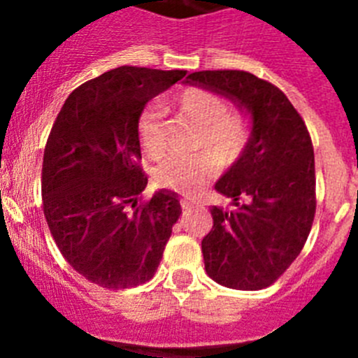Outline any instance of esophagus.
<instances>
[{
    "mask_svg": "<svg viewBox=\"0 0 358 358\" xmlns=\"http://www.w3.org/2000/svg\"><path fill=\"white\" fill-rule=\"evenodd\" d=\"M181 206H182V210H185V213H186L189 208L194 206V201H189V199H181Z\"/></svg>",
    "mask_w": 358,
    "mask_h": 358,
    "instance_id": "obj_1",
    "label": "esophagus"
}]
</instances>
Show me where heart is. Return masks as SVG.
I'll list each match as a JSON object with an SVG mask.
<instances>
[{
    "label": "heart",
    "instance_id": "b5f03b06",
    "mask_svg": "<svg viewBox=\"0 0 358 358\" xmlns=\"http://www.w3.org/2000/svg\"><path fill=\"white\" fill-rule=\"evenodd\" d=\"M176 103L182 115L201 127L199 147L208 148L222 163L238 159L251 136V122L245 113L229 110L222 94L199 85L182 90L176 96ZM138 140L145 154L150 157L163 156L166 150L164 110L159 103H150L141 113L138 122ZM210 155L209 152L170 154L159 161L154 170V179L164 188L194 194L217 172L214 155Z\"/></svg>",
    "mask_w": 358,
    "mask_h": 358
}]
</instances>
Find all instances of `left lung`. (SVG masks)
Returning a JSON list of instances; mask_svg holds the SVG:
<instances>
[{
  "label": "left lung",
  "mask_w": 358,
  "mask_h": 358,
  "mask_svg": "<svg viewBox=\"0 0 358 358\" xmlns=\"http://www.w3.org/2000/svg\"><path fill=\"white\" fill-rule=\"evenodd\" d=\"M186 78L236 100L252 116L242 156L215 185L233 208H211L213 227L202 238L206 273L229 289H265L296 260L314 222L310 132L285 93L252 73L215 69Z\"/></svg>",
  "instance_id": "left-lung-1"
}]
</instances>
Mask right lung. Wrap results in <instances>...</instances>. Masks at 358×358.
Listing matches in <instances>:
<instances>
[{
    "label": "right lung",
    "mask_w": 358,
    "mask_h": 358,
    "mask_svg": "<svg viewBox=\"0 0 358 358\" xmlns=\"http://www.w3.org/2000/svg\"><path fill=\"white\" fill-rule=\"evenodd\" d=\"M182 69L120 66L78 85L50 131L43 157V210L69 265L103 289L150 280L181 215L176 194L141 192L138 122L145 103Z\"/></svg>",
    "instance_id": "right-lung-1"
}]
</instances>
